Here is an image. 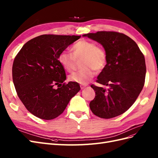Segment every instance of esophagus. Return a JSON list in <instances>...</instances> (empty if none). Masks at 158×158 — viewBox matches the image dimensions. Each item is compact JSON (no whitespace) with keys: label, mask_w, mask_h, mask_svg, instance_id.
Returning a JSON list of instances; mask_svg holds the SVG:
<instances>
[{"label":"esophagus","mask_w":158,"mask_h":158,"mask_svg":"<svg viewBox=\"0 0 158 158\" xmlns=\"http://www.w3.org/2000/svg\"><path fill=\"white\" fill-rule=\"evenodd\" d=\"M85 87H86V86H84V85H80V88L82 89H83Z\"/></svg>","instance_id":"obj_1"}]
</instances>
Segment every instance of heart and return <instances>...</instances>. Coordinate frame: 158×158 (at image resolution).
Returning <instances> with one entry per match:
<instances>
[{"label": "heart", "instance_id": "b5f03b06", "mask_svg": "<svg viewBox=\"0 0 158 158\" xmlns=\"http://www.w3.org/2000/svg\"><path fill=\"white\" fill-rule=\"evenodd\" d=\"M72 54L64 50L58 56L59 63L68 72L75 69L76 58H82V66L84 69L69 76L72 82L83 84L88 83L95 76L96 70L101 71L106 64L107 57L104 49L92 41L80 40L72 46Z\"/></svg>", "mask_w": 158, "mask_h": 158}]
</instances>
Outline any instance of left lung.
<instances>
[{
    "instance_id": "obj_1",
    "label": "left lung",
    "mask_w": 158,
    "mask_h": 158,
    "mask_svg": "<svg viewBox=\"0 0 158 158\" xmlns=\"http://www.w3.org/2000/svg\"><path fill=\"white\" fill-rule=\"evenodd\" d=\"M103 46L107 60L96 82L107 88L91 85L96 91L89 103L92 113L109 119L124 113L142 90L146 66L138 44L124 34L100 31L84 35Z\"/></svg>"
}]
</instances>
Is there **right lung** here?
Listing matches in <instances>:
<instances>
[{"label":"right lung","mask_w":158,"mask_h":158,"mask_svg":"<svg viewBox=\"0 0 158 158\" xmlns=\"http://www.w3.org/2000/svg\"><path fill=\"white\" fill-rule=\"evenodd\" d=\"M80 36L40 35L28 41L17 54L12 80L17 95L34 116L46 120L56 118L80 91L78 83H64L66 76L58 56Z\"/></svg>","instance_id":"right-lung-1"}]
</instances>
